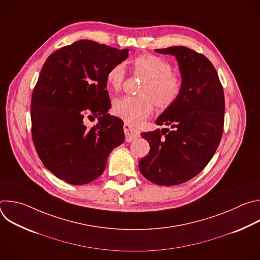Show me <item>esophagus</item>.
<instances>
[{"label": "esophagus", "instance_id": "esophagus-1", "mask_svg": "<svg viewBox=\"0 0 260 260\" xmlns=\"http://www.w3.org/2000/svg\"><path fill=\"white\" fill-rule=\"evenodd\" d=\"M123 129H124V134H125L126 142H132L140 137V132L132 128L127 123H124Z\"/></svg>", "mask_w": 260, "mask_h": 260}]
</instances>
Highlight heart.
I'll return each instance as SVG.
<instances>
[{"instance_id": "1", "label": "heart", "mask_w": 260, "mask_h": 260, "mask_svg": "<svg viewBox=\"0 0 260 260\" xmlns=\"http://www.w3.org/2000/svg\"><path fill=\"white\" fill-rule=\"evenodd\" d=\"M134 70L145 76L147 81L141 87L142 96L124 95L113 102V113L129 125H137L149 116L155 106L159 110L170 108L182 90L181 78L172 73V66L165 58L154 54H141L132 61ZM125 78V67L116 63L106 75L108 86L118 90Z\"/></svg>"}]
</instances>
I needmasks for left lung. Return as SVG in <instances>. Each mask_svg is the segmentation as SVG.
Here are the masks:
<instances>
[{"instance_id": "obj_1", "label": "left lung", "mask_w": 260, "mask_h": 260, "mask_svg": "<svg viewBox=\"0 0 260 260\" xmlns=\"http://www.w3.org/2000/svg\"><path fill=\"white\" fill-rule=\"evenodd\" d=\"M176 57L182 78L178 100L156 119L170 125L142 133L150 151L139 162L141 174L157 185L182 184L200 174L213 157L224 123V93L212 62L185 46L155 49Z\"/></svg>"}]
</instances>
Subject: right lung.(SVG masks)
Here are the masks:
<instances>
[{
  "label": "right lung",
  "instance_id": "add662e5",
  "mask_svg": "<svg viewBox=\"0 0 260 260\" xmlns=\"http://www.w3.org/2000/svg\"><path fill=\"white\" fill-rule=\"evenodd\" d=\"M128 49L80 40L48 56L30 102L31 136L40 159L58 179L87 184L106 169L124 141L123 121L108 113V70L125 60ZM99 117L87 128L86 118Z\"/></svg>",
  "mask_w": 260,
  "mask_h": 260
}]
</instances>
